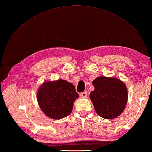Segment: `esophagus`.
Listing matches in <instances>:
<instances>
[{"label":"esophagus","mask_w":152,"mask_h":152,"mask_svg":"<svg viewBox=\"0 0 152 152\" xmlns=\"http://www.w3.org/2000/svg\"><path fill=\"white\" fill-rule=\"evenodd\" d=\"M80 96L82 98H86L88 97V93L87 92H83V93L80 94Z\"/></svg>","instance_id":"obj_1"}]
</instances>
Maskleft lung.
Instances as JSON below:
<instances>
[{
	"label": "left lung",
	"instance_id": "left-lung-1",
	"mask_svg": "<svg viewBox=\"0 0 152 152\" xmlns=\"http://www.w3.org/2000/svg\"><path fill=\"white\" fill-rule=\"evenodd\" d=\"M92 84L95 90L90 97L99 116L113 119L119 116L125 109L128 101V90L125 84L115 77H98Z\"/></svg>",
	"mask_w": 152,
	"mask_h": 152
}]
</instances>
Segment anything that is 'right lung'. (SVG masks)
I'll return each instance as SVG.
<instances>
[{
	"label": "right lung",
	"mask_w": 152,
	"mask_h": 152,
	"mask_svg": "<svg viewBox=\"0 0 152 152\" xmlns=\"http://www.w3.org/2000/svg\"><path fill=\"white\" fill-rule=\"evenodd\" d=\"M78 97L73 84L62 79L44 82L37 94L40 109L53 119H61L71 113L73 102Z\"/></svg>",
	"instance_id": "1"
}]
</instances>
